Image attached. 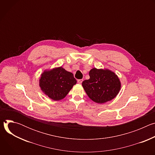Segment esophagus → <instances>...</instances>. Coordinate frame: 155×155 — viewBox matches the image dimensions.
Returning a JSON list of instances; mask_svg holds the SVG:
<instances>
[{"mask_svg": "<svg viewBox=\"0 0 155 155\" xmlns=\"http://www.w3.org/2000/svg\"><path fill=\"white\" fill-rule=\"evenodd\" d=\"M78 83H79V84H81V83H82V81H83V80L82 79H80V80H78Z\"/></svg>", "mask_w": 155, "mask_h": 155, "instance_id": "1", "label": "esophagus"}]
</instances>
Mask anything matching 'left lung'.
<instances>
[{"instance_id":"obj_1","label":"left lung","mask_w":155,"mask_h":155,"mask_svg":"<svg viewBox=\"0 0 155 155\" xmlns=\"http://www.w3.org/2000/svg\"><path fill=\"white\" fill-rule=\"evenodd\" d=\"M90 79L84 80L82 86L93 101L105 103L119 93L121 84L117 75L108 69L93 68L89 72Z\"/></svg>"}]
</instances>
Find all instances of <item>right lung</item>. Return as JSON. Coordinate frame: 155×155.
Returning a JSON list of instances; mask_svg holds the SVG:
<instances>
[{"mask_svg": "<svg viewBox=\"0 0 155 155\" xmlns=\"http://www.w3.org/2000/svg\"><path fill=\"white\" fill-rule=\"evenodd\" d=\"M76 83L73 74L62 67L45 70L39 78L40 90L49 98L56 101L64 99Z\"/></svg>", "mask_w": 155, "mask_h": 155, "instance_id": "add662e5", "label": "right lung"}]
</instances>
